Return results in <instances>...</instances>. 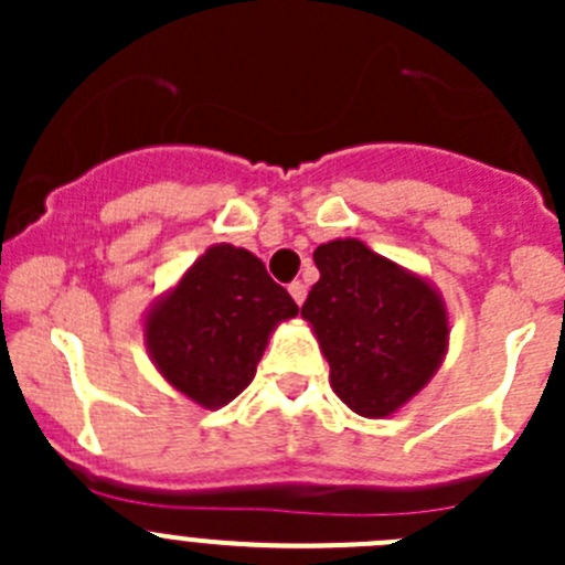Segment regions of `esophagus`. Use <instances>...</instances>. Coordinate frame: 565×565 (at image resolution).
Masks as SVG:
<instances>
[{
	"instance_id": "1",
	"label": "esophagus",
	"mask_w": 565,
	"mask_h": 565,
	"mask_svg": "<svg viewBox=\"0 0 565 565\" xmlns=\"http://www.w3.org/2000/svg\"><path fill=\"white\" fill-rule=\"evenodd\" d=\"M289 295H292L295 303L303 306V300H306V284H303V281H292V284H289Z\"/></svg>"
}]
</instances>
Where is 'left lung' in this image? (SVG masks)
Masks as SVG:
<instances>
[{
  "mask_svg": "<svg viewBox=\"0 0 565 565\" xmlns=\"http://www.w3.org/2000/svg\"><path fill=\"white\" fill-rule=\"evenodd\" d=\"M306 322L330 363V388L363 418H388L429 385L448 352V309L418 273L355 237L315 250Z\"/></svg>",
  "mask_w": 565,
  "mask_h": 565,
  "instance_id": "obj_1",
  "label": "left lung"
}]
</instances>
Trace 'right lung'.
<instances>
[{
	"instance_id": "add662e5",
	"label": "right lung",
	"mask_w": 565,
	"mask_h": 565,
	"mask_svg": "<svg viewBox=\"0 0 565 565\" xmlns=\"http://www.w3.org/2000/svg\"><path fill=\"white\" fill-rule=\"evenodd\" d=\"M298 303L259 256L215 243L145 315V344L161 377L204 409L248 388L273 330Z\"/></svg>"
}]
</instances>
